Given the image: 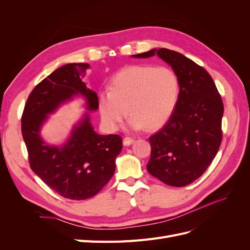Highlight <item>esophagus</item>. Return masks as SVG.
<instances>
[{
    "label": "esophagus",
    "mask_w": 250,
    "mask_h": 250,
    "mask_svg": "<svg viewBox=\"0 0 250 250\" xmlns=\"http://www.w3.org/2000/svg\"><path fill=\"white\" fill-rule=\"evenodd\" d=\"M133 141H134V139H132V138H130V137H125V138L123 139L124 146H129V145H131V144L133 143Z\"/></svg>",
    "instance_id": "obj_1"
}]
</instances>
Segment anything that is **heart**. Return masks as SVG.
Returning <instances> with one entry per match:
<instances>
[{
	"instance_id": "1",
	"label": "heart",
	"mask_w": 250,
	"mask_h": 250,
	"mask_svg": "<svg viewBox=\"0 0 250 250\" xmlns=\"http://www.w3.org/2000/svg\"><path fill=\"white\" fill-rule=\"evenodd\" d=\"M107 89L98 96V109L106 129L116 131L128 110L133 129L155 130L176 107L179 79L168 66L133 64L113 75Z\"/></svg>"
}]
</instances>
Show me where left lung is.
Masks as SVG:
<instances>
[{"mask_svg":"<svg viewBox=\"0 0 250 250\" xmlns=\"http://www.w3.org/2000/svg\"><path fill=\"white\" fill-rule=\"evenodd\" d=\"M154 55L177 74L179 96L167 123L149 138L147 170L166 185L185 187L202 175L221 145L223 102L210 75L178 52L162 48L132 57Z\"/></svg>","mask_w":250,"mask_h":250,"instance_id":"left-lung-1","label":"left lung"}]
</instances>
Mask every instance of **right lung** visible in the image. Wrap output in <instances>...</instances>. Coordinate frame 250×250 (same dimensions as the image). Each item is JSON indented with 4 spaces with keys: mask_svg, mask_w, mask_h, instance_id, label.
<instances>
[{
    "mask_svg": "<svg viewBox=\"0 0 250 250\" xmlns=\"http://www.w3.org/2000/svg\"><path fill=\"white\" fill-rule=\"evenodd\" d=\"M87 63H67L50 74L29 95L21 116V134L32 171L53 191L71 200H84L99 193L116 170L122 150L118 134L95 132L88 113L72 130L62 146H52L41 137L48 115L74 96L85 98L88 110L98 109V96L81 80Z\"/></svg>",
    "mask_w": 250,
    "mask_h": 250,
    "instance_id": "obj_1",
    "label": "right lung"
}]
</instances>
